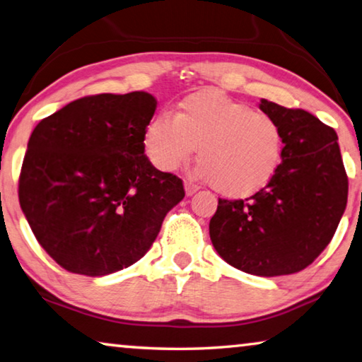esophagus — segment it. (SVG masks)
Instances as JSON below:
<instances>
[{
	"instance_id": "1",
	"label": "esophagus",
	"mask_w": 362,
	"mask_h": 362,
	"mask_svg": "<svg viewBox=\"0 0 362 362\" xmlns=\"http://www.w3.org/2000/svg\"><path fill=\"white\" fill-rule=\"evenodd\" d=\"M199 190V187L197 185V183L192 182V180H185V193L187 197H192V194H194Z\"/></svg>"
}]
</instances>
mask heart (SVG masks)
<instances>
[{
    "label": "heart",
    "instance_id": "obj_1",
    "mask_svg": "<svg viewBox=\"0 0 362 362\" xmlns=\"http://www.w3.org/2000/svg\"><path fill=\"white\" fill-rule=\"evenodd\" d=\"M199 148V174L227 197H248L271 182L284 159V134L271 114L214 90L194 91L146 124L143 150L174 172Z\"/></svg>",
    "mask_w": 362,
    "mask_h": 362
}]
</instances>
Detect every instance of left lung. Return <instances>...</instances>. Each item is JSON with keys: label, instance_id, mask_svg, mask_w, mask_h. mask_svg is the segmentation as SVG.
Masks as SVG:
<instances>
[{"label": "left lung", "instance_id": "obj_1", "mask_svg": "<svg viewBox=\"0 0 362 362\" xmlns=\"http://www.w3.org/2000/svg\"><path fill=\"white\" fill-rule=\"evenodd\" d=\"M259 107L282 129V164L250 198H219L209 237L230 266L275 277L306 269L330 243L346 208L348 175L334 129L305 109L267 100Z\"/></svg>", "mask_w": 362, "mask_h": 362}]
</instances>
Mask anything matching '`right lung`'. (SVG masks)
<instances>
[{
  "label": "right lung",
  "instance_id": "obj_1",
  "mask_svg": "<svg viewBox=\"0 0 362 362\" xmlns=\"http://www.w3.org/2000/svg\"><path fill=\"white\" fill-rule=\"evenodd\" d=\"M156 111L145 91L83 96L33 129L19 203L42 248L62 269L100 277L145 256L183 182L143 150Z\"/></svg>",
  "mask_w": 362,
  "mask_h": 362
}]
</instances>
